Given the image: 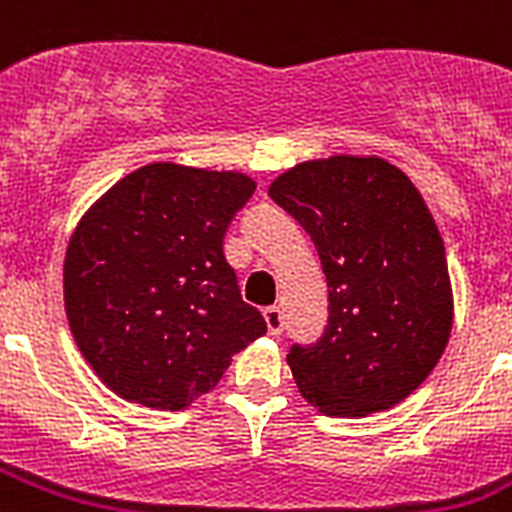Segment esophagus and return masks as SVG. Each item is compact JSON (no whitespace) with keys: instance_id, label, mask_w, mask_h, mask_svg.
<instances>
[{"instance_id":"obj_1","label":"esophagus","mask_w":512,"mask_h":512,"mask_svg":"<svg viewBox=\"0 0 512 512\" xmlns=\"http://www.w3.org/2000/svg\"><path fill=\"white\" fill-rule=\"evenodd\" d=\"M265 324H268V335L279 337L284 332V316H281V308H265Z\"/></svg>"}]
</instances>
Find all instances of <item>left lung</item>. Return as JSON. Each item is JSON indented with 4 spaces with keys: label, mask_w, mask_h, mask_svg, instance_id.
I'll use <instances>...</instances> for the list:
<instances>
[{
    "label": "left lung",
    "mask_w": 512,
    "mask_h": 512,
    "mask_svg": "<svg viewBox=\"0 0 512 512\" xmlns=\"http://www.w3.org/2000/svg\"><path fill=\"white\" fill-rule=\"evenodd\" d=\"M268 193L311 236L329 287L324 335L287 356L303 398L329 417L404 401L452 335L444 241L420 191L385 159L332 156Z\"/></svg>",
    "instance_id": "obj_1"
}]
</instances>
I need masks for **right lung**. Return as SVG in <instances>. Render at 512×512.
Returning <instances> with one entry per match:
<instances>
[{"mask_svg":"<svg viewBox=\"0 0 512 512\" xmlns=\"http://www.w3.org/2000/svg\"><path fill=\"white\" fill-rule=\"evenodd\" d=\"M255 180L159 162L122 177L76 225L63 265L76 345L116 396L185 409L265 335L223 252Z\"/></svg>","mask_w":512,"mask_h":512,"instance_id":"obj_1","label":"right lung"}]
</instances>
